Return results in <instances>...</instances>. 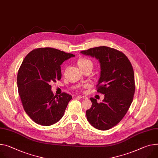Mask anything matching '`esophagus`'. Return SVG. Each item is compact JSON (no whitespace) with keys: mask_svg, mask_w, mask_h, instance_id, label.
Returning <instances> with one entry per match:
<instances>
[{"mask_svg":"<svg viewBox=\"0 0 158 158\" xmlns=\"http://www.w3.org/2000/svg\"><path fill=\"white\" fill-rule=\"evenodd\" d=\"M77 98H82V99H86L87 97L85 96H81V95H79V96H77Z\"/></svg>","mask_w":158,"mask_h":158,"instance_id":"1","label":"esophagus"}]
</instances>
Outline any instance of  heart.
Wrapping results in <instances>:
<instances>
[{
	"label": "heart",
	"mask_w": 158,
	"mask_h": 158,
	"mask_svg": "<svg viewBox=\"0 0 158 158\" xmlns=\"http://www.w3.org/2000/svg\"><path fill=\"white\" fill-rule=\"evenodd\" d=\"M77 64L81 69H83L85 67H87L89 66H91L92 67L93 66V63L91 60L87 58H84V57H82V58H80L77 60Z\"/></svg>",
	"instance_id": "heart-1"
}]
</instances>
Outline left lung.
Here are the masks:
<instances>
[{"instance_id": "left-lung-1", "label": "left lung", "mask_w": 158, "mask_h": 158, "mask_svg": "<svg viewBox=\"0 0 158 158\" xmlns=\"http://www.w3.org/2000/svg\"><path fill=\"white\" fill-rule=\"evenodd\" d=\"M81 52L99 60L101 74L96 89L105 94L101 103L90 98L92 106L85 112L87 119L98 130H108L122 120L133 101L135 85L132 65L123 53L110 47H98Z\"/></svg>"}]
</instances>
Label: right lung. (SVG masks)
<instances>
[{"label":"right lung","mask_w":158,"mask_h":158,"mask_svg":"<svg viewBox=\"0 0 158 158\" xmlns=\"http://www.w3.org/2000/svg\"><path fill=\"white\" fill-rule=\"evenodd\" d=\"M75 55L53 48H38L28 53L18 73L19 95L26 113L35 123L49 126L63 117L71 95L54 96L50 82L61 79L60 65Z\"/></svg>","instance_id":"obj_1"}]
</instances>
